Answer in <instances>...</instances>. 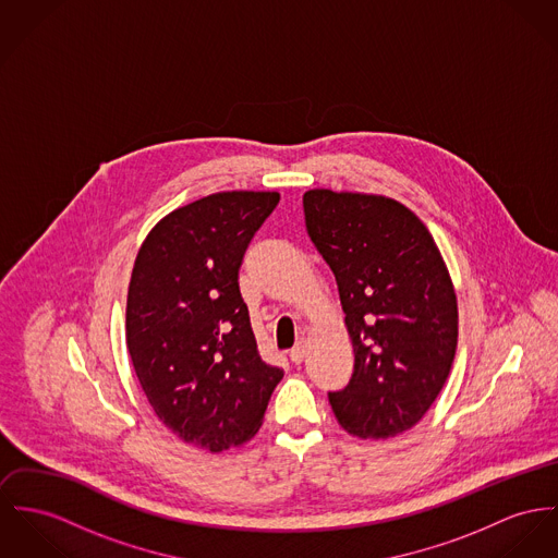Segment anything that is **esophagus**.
Instances as JSON below:
<instances>
[{"instance_id": "1", "label": "esophagus", "mask_w": 558, "mask_h": 558, "mask_svg": "<svg viewBox=\"0 0 558 558\" xmlns=\"http://www.w3.org/2000/svg\"><path fill=\"white\" fill-rule=\"evenodd\" d=\"M305 352H307V342L300 340V342L295 343V348L291 350V361L295 365H300V363H303V359H305Z\"/></svg>"}]
</instances>
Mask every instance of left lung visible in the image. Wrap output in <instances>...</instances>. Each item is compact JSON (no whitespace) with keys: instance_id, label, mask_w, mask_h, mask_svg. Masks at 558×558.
Masks as SVG:
<instances>
[{"instance_id":"obj_1","label":"left lung","mask_w":558,"mask_h":558,"mask_svg":"<svg viewBox=\"0 0 558 558\" xmlns=\"http://www.w3.org/2000/svg\"><path fill=\"white\" fill-rule=\"evenodd\" d=\"M303 213L354 348L350 383L329 392L338 423L361 439L412 429L446 385L459 338L454 287L429 229L385 195L312 189Z\"/></svg>"}]
</instances>
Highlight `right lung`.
Wrapping results in <instances>:
<instances>
[{
  "instance_id": "add662e5",
  "label": "right lung",
  "mask_w": 558,
  "mask_h": 558,
  "mask_svg": "<svg viewBox=\"0 0 558 558\" xmlns=\"http://www.w3.org/2000/svg\"><path fill=\"white\" fill-rule=\"evenodd\" d=\"M276 191H225L161 218L142 242L128 293V348L159 421L222 452L257 433L284 372L257 350L238 271Z\"/></svg>"
}]
</instances>
